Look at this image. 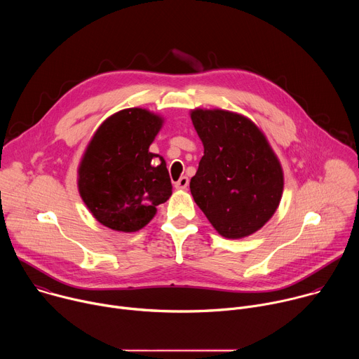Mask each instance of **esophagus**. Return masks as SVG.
<instances>
[{
  "label": "esophagus",
  "mask_w": 359,
  "mask_h": 359,
  "mask_svg": "<svg viewBox=\"0 0 359 359\" xmlns=\"http://www.w3.org/2000/svg\"><path fill=\"white\" fill-rule=\"evenodd\" d=\"M187 186H189V179H187L186 176H182V177L175 183V187H176L177 190H184Z\"/></svg>",
  "instance_id": "1"
}]
</instances>
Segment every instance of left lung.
<instances>
[{
	"instance_id": "obj_1",
	"label": "left lung",
	"mask_w": 359,
	"mask_h": 359,
	"mask_svg": "<svg viewBox=\"0 0 359 359\" xmlns=\"http://www.w3.org/2000/svg\"><path fill=\"white\" fill-rule=\"evenodd\" d=\"M204 155L190 180L201 212L226 238L260 230L276 213L284 189L281 163L263 130L223 109H193Z\"/></svg>"
}]
</instances>
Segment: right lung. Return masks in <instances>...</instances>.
<instances>
[{"instance_id":"1","label":"right lung","mask_w":359,"mask_h":359,"mask_svg":"<svg viewBox=\"0 0 359 359\" xmlns=\"http://www.w3.org/2000/svg\"><path fill=\"white\" fill-rule=\"evenodd\" d=\"M165 119L142 108L100 123L78 168V190L92 216L115 231L133 233L172 196L166 162L149 151Z\"/></svg>"}]
</instances>
